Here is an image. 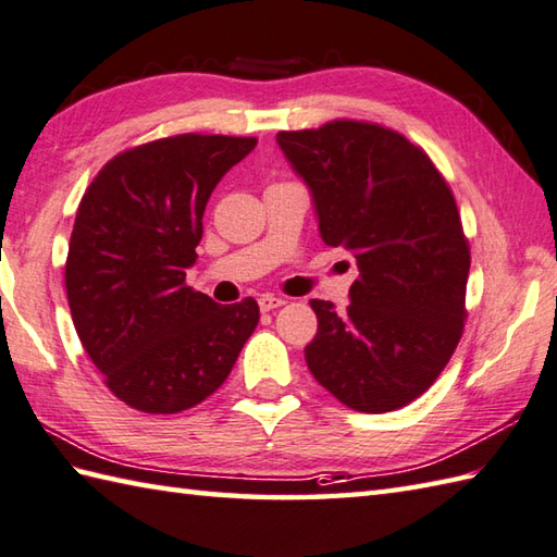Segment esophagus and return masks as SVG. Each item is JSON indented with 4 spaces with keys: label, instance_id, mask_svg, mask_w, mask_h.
Wrapping results in <instances>:
<instances>
[{
    "label": "esophagus",
    "instance_id": "1",
    "mask_svg": "<svg viewBox=\"0 0 557 557\" xmlns=\"http://www.w3.org/2000/svg\"><path fill=\"white\" fill-rule=\"evenodd\" d=\"M288 300L286 298H281V295H262V298H259V310L262 312H269V310H274V308H281V305H286Z\"/></svg>",
    "mask_w": 557,
    "mask_h": 557
}]
</instances>
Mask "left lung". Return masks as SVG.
I'll return each instance as SVG.
<instances>
[{
    "label": "left lung",
    "instance_id": "8db88e82",
    "mask_svg": "<svg viewBox=\"0 0 557 557\" xmlns=\"http://www.w3.org/2000/svg\"><path fill=\"white\" fill-rule=\"evenodd\" d=\"M276 141L312 191L322 240L360 271L344 310L310 300L308 368L354 411H396L440 377L467 322L457 201L421 146L382 124L334 120Z\"/></svg>",
    "mask_w": 557,
    "mask_h": 557
}]
</instances>
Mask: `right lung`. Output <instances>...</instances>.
<instances>
[{"instance_id":"right-lung-1","label":"right lung","mask_w":557,"mask_h":557,"mask_svg":"<svg viewBox=\"0 0 557 557\" xmlns=\"http://www.w3.org/2000/svg\"><path fill=\"white\" fill-rule=\"evenodd\" d=\"M255 136L175 134L100 168L76 211L64 286L108 389L144 413H180L228 377L259 322L245 298L219 305L185 283L213 187Z\"/></svg>"}]
</instances>
